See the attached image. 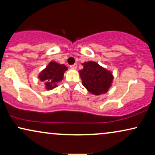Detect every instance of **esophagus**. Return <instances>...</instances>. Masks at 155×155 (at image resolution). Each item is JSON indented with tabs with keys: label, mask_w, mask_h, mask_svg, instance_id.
Returning <instances> with one entry per match:
<instances>
[{
	"label": "esophagus",
	"mask_w": 155,
	"mask_h": 155,
	"mask_svg": "<svg viewBox=\"0 0 155 155\" xmlns=\"http://www.w3.org/2000/svg\"><path fill=\"white\" fill-rule=\"evenodd\" d=\"M71 68H73V69H76V68H77V64H76V63H75V64L71 65Z\"/></svg>",
	"instance_id": "1"
}]
</instances>
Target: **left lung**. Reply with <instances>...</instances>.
<instances>
[{
  "label": "left lung",
  "mask_w": 155,
  "mask_h": 155,
  "mask_svg": "<svg viewBox=\"0 0 155 155\" xmlns=\"http://www.w3.org/2000/svg\"><path fill=\"white\" fill-rule=\"evenodd\" d=\"M82 65L84 68L79 73L84 87L94 95L107 92L114 79L111 72L93 61L85 62Z\"/></svg>",
  "instance_id": "left-lung-1"
}]
</instances>
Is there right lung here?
<instances>
[{
  "instance_id": "add662e5",
  "label": "right lung",
  "mask_w": 155,
  "mask_h": 155,
  "mask_svg": "<svg viewBox=\"0 0 155 155\" xmlns=\"http://www.w3.org/2000/svg\"><path fill=\"white\" fill-rule=\"evenodd\" d=\"M67 69L68 68L64 64L61 65L51 61L47 67L41 72L39 78L41 81L45 82L46 88L47 90H52L57 87V82L62 80L63 74Z\"/></svg>"
}]
</instances>
